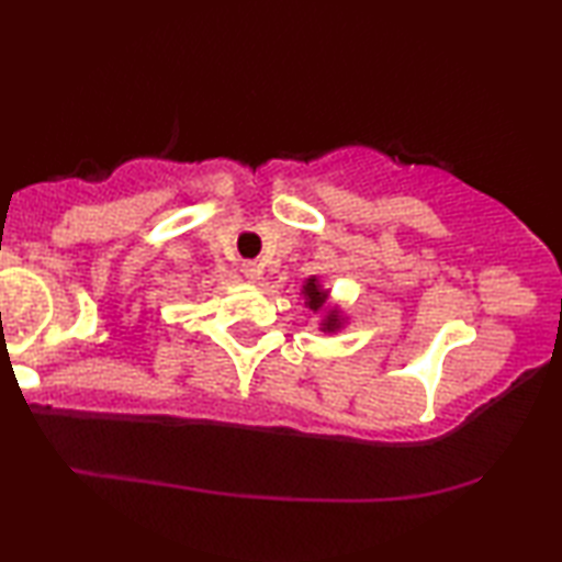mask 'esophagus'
Masks as SVG:
<instances>
[{
  "mask_svg": "<svg viewBox=\"0 0 562 562\" xmlns=\"http://www.w3.org/2000/svg\"><path fill=\"white\" fill-rule=\"evenodd\" d=\"M243 272H245V278L250 280V282H258V280H260V274H262V268H260L258 262L247 260V262H243Z\"/></svg>",
  "mask_w": 562,
  "mask_h": 562,
  "instance_id": "34e87169",
  "label": "esophagus"
}]
</instances>
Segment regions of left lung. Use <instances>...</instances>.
Returning <instances> with one entry per match:
<instances>
[{"label":"left lung","mask_w":562,"mask_h":562,"mask_svg":"<svg viewBox=\"0 0 562 562\" xmlns=\"http://www.w3.org/2000/svg\"><path fill=\"white\" fill-rule=\"evenodd\" d=\"M300 297L304 300V307L312 310L319 317V329L325 331V335H337V331L349 325L345 310H341L337 302H331V290L325 288L319 274H310V278L302 282Z\"/></svg>","instance_id":"obj_1"}]
</instances>
